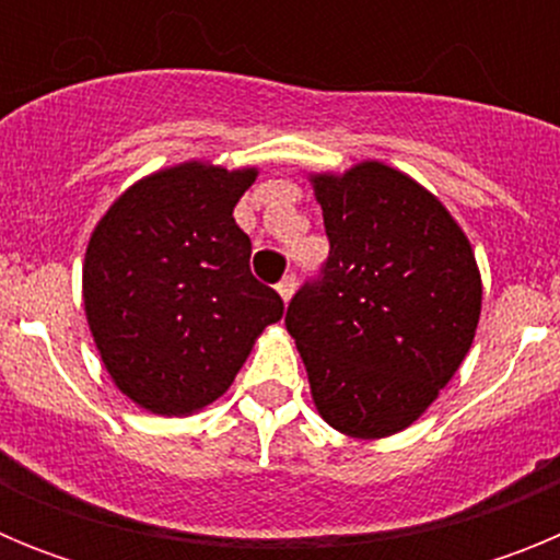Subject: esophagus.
<instances>
[{"label":"esophagus","mask_w":560,"mask_h":560,"mask_svg":"<svg viewBox=\"0 0 560 560\" xmlns=\"http://www.w3.org/2000/svg\"><path fill=\"white\" fill-rule=\"evenodd\" d=\"M294 289H296V277L294 275H285L280 283H277V294L283 296V303H289L291 296H294Z\"/></svg>","instance_id":"obj_1"}]
</instances>
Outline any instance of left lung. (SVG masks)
<instances>
[{
  "mask_svg": "<svg viewBox=\"0 0 560 560\" xmlns=\"http://www.w3.org/2000/svg\"><path fill=\"white\" fill-rule=\"evenodd\" d=\"M330 241L323 280L285 314L316 412L378 440L432 407L471 350L482 311L477 257L452 212L378 160L311 173Z\"/></svg>",
  "mask_w": 560,
  "mask_h": 560,
  "instance_id": "1",
  "label": "left lung"
}]
</instances>
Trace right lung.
Masks as SVG:
<instances>
[{"label": "right lung", "mask_w": 560, "mask_h": 560, "mask_svg": "<svg viewBox=\"0 0 560 560\" xmlns=\"http://www.w3.org/2000/svg\"><path fill=\"white\" fill-rule=\"evenodd\" d=\"M257 167L190 160L133 182L83 257V311L114 387L153 415H190L230 389L283 300L249 271L232 219Z\"/></svg>", "instance_id": "add662e5"}]
</instances>
